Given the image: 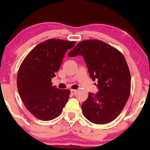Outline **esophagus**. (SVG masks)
I'll use <instances>...</instances> for the list:
<instances>
[{
    "mask_svg": "<svg viewBox=\"0 0 150 150\" xmlns=\"http://www.w3.org/2000/svg\"><path fill=\"white\" fill-rule=\"evenodd\" d=\"M71 93L72 95H75L77 93V90H75V89H71Z\"/></svg>",
    "mask_w": 150,
    "mask_h": 150,
    "instance_id": "obj_1",
    "label": "esophagus"
}]
</instances>
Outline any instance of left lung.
I'll return each instance as SVG.
<instances>
[{
  "label": "left lung",
  "instance_id": "1",
  "mask_svg": "<svg viewBox=\"0 0 150 150\" xmlns=\"http://www.w3.org/2000/svg\"><path fill=\"white\" fill-rule=\"evenodd\" d=\"M68 55H81L90 77L98 80L96 93H89L81 105L83 114L95 124L108 123L126 104L131 91V75L124 56L117 49L97 40L78 43Z\"/></svg>",
  "mask_w": 150,
  "mask_h": 150
}]
</instances>
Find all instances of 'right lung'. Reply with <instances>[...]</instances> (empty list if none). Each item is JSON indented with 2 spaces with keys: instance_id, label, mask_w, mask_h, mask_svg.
<instances>
[{
  "instance_id": "1",
  "label": "right lung",
  "mask_w": 150,
  "mask_h": 150,
  "mask_svg": "<svg viewBox=\"0 0 150 150\" xmlns=\"http://www.w3.org/2000/svg\"><path fill=\"white\" fill-rule=\"evenodd\" d=\"M75 42L50 39L39 44L23 60L17 78L19 96L27 109L42 120L58 117L68 102L70 90L52 86L67 50Z\"/></svg>"
}]
</instances>
